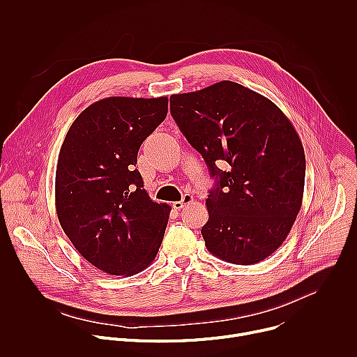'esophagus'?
<instances>
[{"instance_id": "34e87169", "label": "esophagus", "mask_w": 357, "mask_h": 357, "mask_svg": "<svg viewBox=\"0 0 357 357\" xmlns=\"http://www.w3.org/2000/svg\"><path fill=\"white\" fill-rule=\"evenodd\" d=\"M193 202V196L192 195H189V193H185L183 196H182V200H178V202H174L172 203V206L175 208V209H182V208H185L186 205H189V203H192Z\"/></svg>"}]
</instances>
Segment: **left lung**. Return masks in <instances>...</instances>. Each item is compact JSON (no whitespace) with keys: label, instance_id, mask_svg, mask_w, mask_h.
<instances>
[{"label":"left lung","instance_id":"left-lung-1","mask_svg":"<svg viewBox=\"0 0 357 357\" xmlns=\"http://www.w3.org/2000/svg\"><path fill=\"white\" fill-rule=\"evenodd\" d=\"M171 114L216 179L202 227L208 250L240 266L271 256L302 205L305 152L291 121L271 100L230 80L172 94Z\"/></svg>","mask_w":357,"mask_h":357}]
</instances>
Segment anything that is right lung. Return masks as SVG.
Instances as JSON below:
<instances>
[{
	"mask_svg": "<svg viewBox=\"0 0 357 357\" xmlns=\"http://www.w3.org/2000/svg\"><path fill=\"white\" fill-rule=\"evenodd\" d=\"M167 113L168 97H107L79 114L62 144L59 223L82 256L110 275L141 273L161 247L171 208L151 200L135 164Z\"/></svg>",
	"mask_w": 357,
	"mask_h": 357,
	"instance_id": "obj_1",
	"label": "right lung"
}]
</instances>
